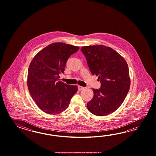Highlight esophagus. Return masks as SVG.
Returning a JSON list of instances; mask_svg holds the SVG:
<instances>
[{
    "label": "esophagus",
    "instance_id": "obj_1",
    "mask_svg": "<svg viewBox=\"0 0 156 156\" xmlns=\"http://www.w3.org/2000/svg\"><path fill=\"white\" fill-rule=\"evenodd\" d=\"M85 89V87H83L81 86H78V89L79 90H82Z\"/></svg>",
    "mask_w": 156,
    "mask_h": 156
}]
</instances>
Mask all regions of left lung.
<instances>
[{"instance_id": "1", "label": "left lung", "mask_w": 156, "mask_h": 156, "mask_svg": "<svg viewBox=\"0 0 156 156\" xmlns=\"http://www.w3.org/2000/svg\"><path fill=\"white\" fill-rule=\"evenodd\" d=\"M93 75L98 76L99 89H93V99L87 103V109L97 116L114 112L123 103L130 85L126 61L113 48L104 45L81 47Z\"/></svg>"}]
</instances>
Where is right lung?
<instances>
[{"instance_id":"add662e5","label":"right lung","mask_w":156,"mask_h":156,"mask_svg":"<svg viewBox=\"0 0 156 156\" xmlns=\"http://www.w3.org/2000/svg\"><path fill=\"white\" fill-rule=\"evenodd\" d=\"M79 47L56 42L40 51L30 63L27 85L30 95L40 109L49 114H58L68 108L77 91L76 85L60 81L69 57Z\"/></svg>"}]
</instances>
